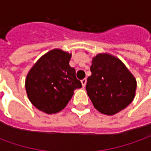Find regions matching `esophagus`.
I'll return each instance as SVG.
<instances>
[{
    "label": "esophagus",
    "instance_id": "esophagus-1",
    "mask_svg": "<svg viewBox=\"0 0 151 151\" xmlns=\"http://www.w3.org/2000/svg\"><path fill=\"white\" fill-rule=\"evenodd\" d=\"M82 86L84 87V86H86V78H84V79H82Z\"/></svg>",
    "mask_w": 151,
    "mask_h": 151
}]
</instances>
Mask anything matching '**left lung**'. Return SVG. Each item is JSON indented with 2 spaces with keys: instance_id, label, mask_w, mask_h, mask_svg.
Instances as JSON below:
<instances>
[{
  "instance_id": "8db88e82",
  "label": "left lung",
  "mask_w": 151,
  "mask_h": 151,
  "mask_svg": "<svg viewBox=\"0 0 151 151\" xmlns=\"http://www.w3.org/2000/svg\"><path fill=\"white\" fill-rule=\"evenodd\" d=\"M91 71L86 90L99 111L111 116L132 103L137 82L120 60L109 54H99L92 60Z\"/></svg>"
}]
</instances>
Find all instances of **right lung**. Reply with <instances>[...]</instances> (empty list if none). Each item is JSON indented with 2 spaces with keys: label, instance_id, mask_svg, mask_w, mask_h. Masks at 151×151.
<instances>
[{
  "label": "right lung",
  "instance_id": "obj_1",
  "mask_svg": "<svg viewBox=\"0 0 151 151\" xmlns=\"http://www.w3.org/2000/svg\"><path fill=\"white\" fill-rule=\"evenodd\" d=\"M71 54L60 49L46 53L35 64L26 79V90L31 104L40 111L52 114L65 108L81 82L69 65Z\"/></svg>",
  "mask_w": 151,
  "mask_h": 151
}]
</instances>
